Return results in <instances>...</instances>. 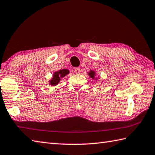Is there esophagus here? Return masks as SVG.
I'll list each match as a JSON object with an SVG mask.
<instances>
[{
    "instance_id": "34e87169",
    "label": "esophagus",
    "mask_w": 155,
    "mask_h": 155,
    "mask_svg": "<svg viewBox=\"0 0 155 155\" xmlns=\"http://www.w3.org/2000/svg\"><path fill=\"white\" fill-rule=\"evenodd\" d=\"M74 72H76L77 74H79L81 72V69L79 68H76L74 69Z\"/></svg>"
}]
</instances>
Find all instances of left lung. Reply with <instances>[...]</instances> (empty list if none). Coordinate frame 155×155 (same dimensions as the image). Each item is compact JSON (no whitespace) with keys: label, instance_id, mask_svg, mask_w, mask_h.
<instances>
[{"label":"left lung","instance_id":"left-lung-1","mask_svg":"<svg viewBox=\"0 0 155 155\" xmlns=\"http://www.w3.org/2000/svg\"><path fill=\"white\" fill-rule=\"evenodd\" d=\"M89 75L90 76V77H91V78H93H93H95V71H91L89 72Z\"/></svg>","mask_w":155,"mask_h":155}]
</instances>
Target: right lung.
Segmentation results:
<instances>
[{"mask_svg": "<svg viewBox=\"0 0 155 155\" xmlns=\"http://www.w3.org/2000/svg\"><path fill=\"white\" fill-rule=\"evenodd\" d=\"M68 74H69V71L67 69H62L54 72L52 78L50 81V84L51 86L57 85L60 81V78L64 77Z\"/></svg>", "mask_w": 155, "mask_h": 155, "instance_id": "obj_1", "label": "right lung"}]
</instances>
